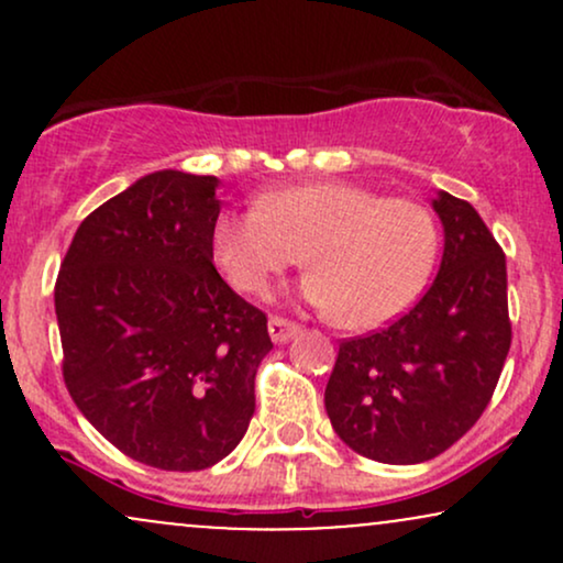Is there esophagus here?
<instances>
[{
    "label": "esophagus",
    "instance_id": "34e87169",
    "mask_svg": "<svg viewBox=\"0 0 563 563\" xmlns=\"http://www.w3.org/2000/svg\"><path fill=\"white\" fill-rule=\"evenodd\" d=\"M267 328H269V339H273L275 344H286L288 339H294V335L299 333V325L286 318H269Z\"/></svg>",
    "mask_w": 563,
    "mask_h": 563
}]
</instances>
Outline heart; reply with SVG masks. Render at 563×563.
<instances>
[{"mask_svg": "<svg viewBox=\"0 0 563 563\" xmlns=\"http://www.w3.org/2000/svg\"><path fill=\"white\" fill-rule=\"evenodd\" d=\"M211 251L224 280L264 296L301 260V296L339 325L378 328L423 294L439 254L437 219L410 198H384L352 183L283 187L256 209L217 219Z\"/></svg>", "mask_w": 563, "mask_h": 563, "instance_id": "1", "label": "heart"}]
</instances>
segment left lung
I'll list each match as a JSON object with an SVG mask.
<instances>
[{
    "mask_svg": "<svg viewBox=\"0 0 563 563\" xmlns=\"http://www.w3.org/2000/svg\"><path fill=\"white\" fill-rule=\"evenodd\" d=\"M439 273L384 331L339 344L325 386L333 431L391 466L437 457L479 421L510 349L506 254L468 200L439 190Z\"/></svg>",
    "mask_w": 563,
    "mask_h": 563,
    "instance_id": "1",
    "label": "left lung"
}]
</instances>
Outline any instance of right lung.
I'll list each match as a JSON object with an SVG mask.
<instances>
[{"instance_id":"right-lung-1","label":"right lung","mask_w":563,"mask_h":563,"mask_svg":"<svg viewBox=\"0 0 563 563\" xmlns=\"http://www.w3.org/2000/svg\"><path fill=\"white\" fill-rule=\"evenodd\" d=\"M217 177L145 174L76 230L55 283L63 378L145 466L200 471L238 448L273 349L267 314L214 267Z\"/></svg>"}]
</instances>
